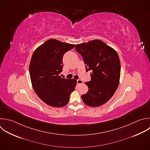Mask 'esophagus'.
<instances>
[{
  "label": "esophagus",
  "mask_w": 150,
  "mask_h": 150,
  "mask_svg": "<svg viewBox=\"0 0 150 150\" xmlns=\"http://www.w3.org/2000/svg\"><path fill=\"white\" fill-rule=\"evenodd\" d=\"M83 84V81L81 80H77V84L78 85V86H79V85H80V84Z\"/></svg>",
  "instance_id": "obj_1"
}]
</instances>
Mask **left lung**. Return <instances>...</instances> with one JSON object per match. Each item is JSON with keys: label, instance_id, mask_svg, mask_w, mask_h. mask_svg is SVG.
<instances>
[{"label": "left lung", "instance_id": "left-lung-1", "mask_svg": "<svg viewBox=\"0 0 150 150\" xmlns=\"http://www.w3.org/2000/svg\"><path fill=\"white\" fill-rule=\"evenodd\" d=\"M75 49L83 57L86 71L91 70V81L86 82L88 91L81 96L87 105L99 107L107 103L119 84L120 61L117 52L100 40L76 45Z\"/></svg>", "mask_w": 150, "mask_h": 150}]
</instances>
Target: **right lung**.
Here are the masks:
<instances>
[{
  "label": "right lung",
  "mask_w": 150,
  "mask_h": 150,
  "mask_svg": "<svg viewBox=\"0 0 150 150\" xmlns=\"http://www.w3.org/2000/svg\"><path fill=\"white\" fill-rule=\"evenodd\" d=\"M74 46L51 39L39 46L32 54L29 65L32 87L38 97L49 105L65 106L75 89L77 80L60 76L63 55Z\"/></svg>",
  "instance_id": "obj_1"
}]
</instances>
